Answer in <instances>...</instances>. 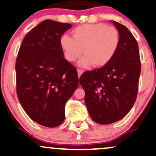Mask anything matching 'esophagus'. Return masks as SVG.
I'll list each match as a JSON object with an SVG mask.
<instances>
[{"instance_id": "34e87169", "label": "esophagus", "mask_w": 156, "mask_h": 156, "mask_svg": "<svg viewBox=\"0 0 156 156\" xmlns=\"http://www.w3.org/2000/svg\"><path fill=\"white\" fill-rule=\"evenodd\" d=\"M83 73V71L82 70V69H78V78H80V76H81V74Z\"/></svg>"}]
</instances>
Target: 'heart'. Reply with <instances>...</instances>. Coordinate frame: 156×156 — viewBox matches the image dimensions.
Returning <instances> with one entry per match:
<instances>
[{"label":"heart","mask_w":156,"mask_h":156,"mask_svg":"<svg viewBox=\"0 0 156 156\" xmlns=\"http://www.w3.org/2000/svg\"><path fill=\"white\" fill-rule=\"evenodd\" d=\"M73 37L63 35L60 46L64 58L75 62L82 55L78 66L103 67L114 58L120 44V34L115 27L105 23L83 24L72 31Z\"/></svg>","instance_id":"1"}]
</instances>
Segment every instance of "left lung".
<instances>
[{
	"label": "left lung",
	"instance_id": "left-lung-1",
	"mask_svg": "<svg viewBox=\"0 0 156 156\" xmlns=\"http://www.w3.org/2000/svg\"><path fill=\"white\" fill-rule=\"evenodd\" d=\"M111 22L120 34L117 53L107 65L87 71L79 79L89 115L101 125L120 120L130 112L136 99L141 73L136 40L125 26Z\"/></svg>",
	"mask_w": 156,
	"mask_h": 156
}]
</instances>
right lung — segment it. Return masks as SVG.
Wrapping results in <instances>:
<instances>
[{"instance_id":"right-lung-1","label":"right lung","mask_w":156,"mask_h":156,"mask_svg":"<svg viewBox=\"0 0 156 156\" xmlns=\"http://www.w3.org/2000/svg\"><path fill=\"white\" fill-rule=\"evenodd\" d=\"M72 27L46 20L27 34L15 64L17 94L33 121L54 128L63 122L66 102L78 87L76 67L64 58L60 39Z\"/></svg>"}]
</instances>
